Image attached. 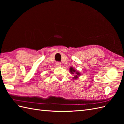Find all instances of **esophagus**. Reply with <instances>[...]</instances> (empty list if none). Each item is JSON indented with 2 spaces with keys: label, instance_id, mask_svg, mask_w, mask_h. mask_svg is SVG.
Segmentation results:
<instances>
[{
  "label": "esophagus",
  "instance_id": "34e87169",
  "mask_svg": "<svg viewBox=\"0 0 124 124\" xmlns=\"http://www.w3.org/2000/svg\"><path fill=\"white\" fill-rule=\"evenodd\" d=\"M56 65H57V66H58V67H60L61 66V63L60 62H56Z\"/></svg>",
  "mask_w": 124,
  "mask_h": 124
}]
</instances>
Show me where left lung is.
I'll list each match as a JSON object with an SVG mask.
<instances>
[{
  "mask_svg": "<svg viewBox=\"0 0 124 124\" xmlns=\"http://www.w3.org/2000/svg\"><path fill=\"white\" fill-rule=\"evenodd\" d=\"M70 72L72 73V74H75V76L74 77H73V78L74 79H77L78 78L79 76H80V73L78 71H77V70H76L74 68H73V67H71L70 68Z\"/></svg>",
  "mask_w": 124,
  "mask_h": 124,
  "instance_id": "1",
  "label": "left lung"
}]
</instances>
